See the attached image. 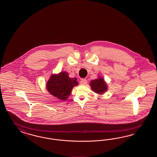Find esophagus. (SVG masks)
<instances>
[{"mask_svg":"<svg viewBox=\"0 0 157 157\" xmlns=\"http://www.w3.org/2000/svg\"><path fill=\"white\" fill-rule=\"evenodd\" d=\"M87 83V81L86 79H82L80 81V83L82 85H85Z\"/></svg>","mask_w":157,"mask_h":157,"instance_id":"1","label":"esophagus"}]
</instances>
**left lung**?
Here are the masks:
<instances>
[{
	"label": "left lung",
	"mask_w": 157,
	"mask_h": 157,
	"mask_svg": "<svg viewBox=\"0 0 157 157\" xmlns=\"http://www.w3.org/2000/svg\"><path fill=\"white\" fill-rule=\"evenodd\" d=\"M90 84L91 89L99 94H102L107 90V85L102 77L91 81Z\"/></svg>",
	"instance_id": "left-lung-1"
}]
</instances>
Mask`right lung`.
I'll return each instance as SVG.
<instances>
[{
    "label": "right lung",
    "mask_w": 157,
    "mask_h": 157,
    "mask_svg": "<svg viewBox=\"0 0 157 157\" xmlns=\"http://www.w3.org/2000/svg\"><path fill=\"white\" fill-rule=\"evenodd\" d=\"M76 78H71L66 72L53 74L46 84V89L53 96L62 101L67 99L72 88L78 85Z\"/></svg>",
    "instance_id": "add662e5"
}]
</instances>
